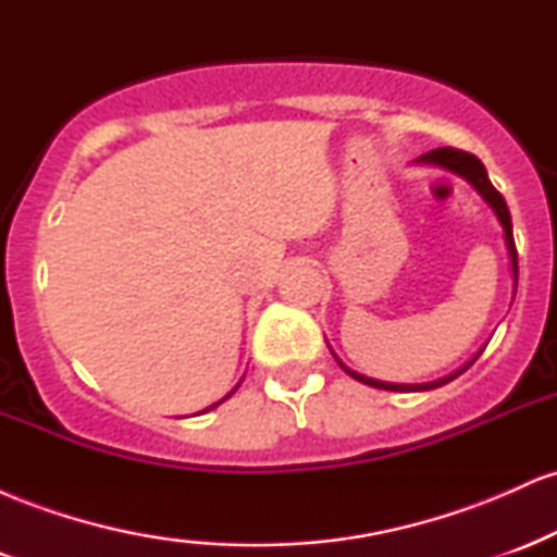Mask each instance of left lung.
Instances as JSON below:
<instances>
[{"label":"left lung","mask_w":557,"mask_h":557,"mask_svg":"<svg viewBox=\"0 0 557 557\" xmlns=\"http://www.w3.org/2000/svg\"><path fill=\"white\" fill-rule=\"evenodd\" d=\"M417 162H419V164H434V168H443V170L456 172L458 177H463L466 183H471V188H474L476 194L482 196L484 201H487V207L492 209V212H495L497 222H500V227H503V240H505V248H508L510 272H513V285L519 283V257H516L513 225H510L508 203H505V198H503L500 194H497L495 185L490 183L487 170H484V164L479 162V159H476L474 154H469V151L450 149V146H445V149H434V151H430V154L419 157ZM332 356H335V354H332ZM479 356H482V350H479L474 359L466 361L461 369H456V372H453V374H447V376H443V380H434V382H421V385H398V382H380V380H372V376H363V374H359V372H350V369L345 367V363H343L341 359H337V356H335V359H337V363H341V367L345 369V372L354 376V380H359V382H363V385H369V387L395 389V393H421V389L443 387V385H447V382H450V380H456V376L463 374L466 369H469L471 363H474V361L479 359Z\"/></svg>","instance_id":"1"}]
</instances>
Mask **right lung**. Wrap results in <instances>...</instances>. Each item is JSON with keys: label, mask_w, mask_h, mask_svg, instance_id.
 I'll use <instances>...</instances> for the list:
<instances>
[{"label": "right lung", "mask_w": 557, "mask_h": 557, "mask_svg": "<svg viewBox=\"0 0 557 557\" xmlns=\"http://www.w3.org/2000/svg\"><path fill=\"white\" fill-rule=\"evenodd\" d=\"M240 382H243V380H240ZM240 382H238V385H235V387H233V389H230V393H227V395H225V398H222V400H220V403H225V400H227V398H230V395H233V393H235V389H238V387H240ZM220 403H214V406H209V408H203V411H201V413H207V411H212V408H216V406H220Z\"/></svg>", "instance_id": "1"}]
</instances>
